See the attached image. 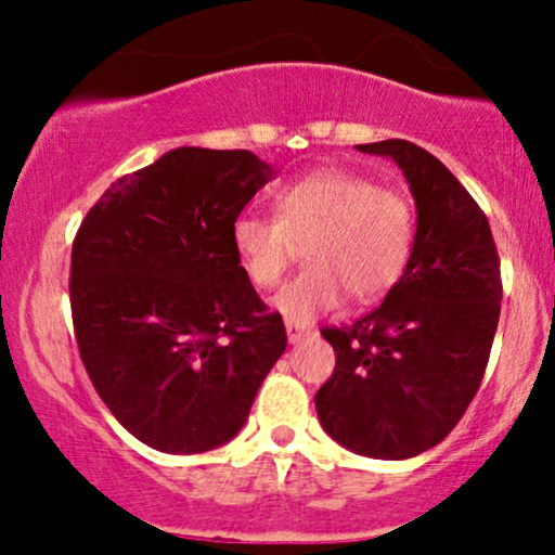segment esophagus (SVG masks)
<instances>
[{
    "label": "esophagus",
    "instance_id": "esophagus-1",
    "mask_svg": "<svg viewBox=\"0 0 555 555\" xmlns=\"http://www.w3.org/2000/svg\"><path fill=\"white\" fill-rule=\"evenodd\" d=\"M305 336H310V328L308 326H302V323L286 321V339H289V344L302 341Z\"/></svg>",
    "mask_w": 555,
    "mask_h": 555
}]
</instances>
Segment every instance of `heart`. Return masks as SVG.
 <instances>
[{
	"label": "heart",
	"mask_w": 555,
	"mask_h": 555,
	"mask_svg": "<svg viewBox=\"0 0 555 555\" xmlns=\"http://www.w3.org/2000/svg\"><path fill=\"white\" fill-rule=\"evenodd\" d=\"M276 216L245 211L232 247L258 289H271L305 245L308 269L286 282L273 308L292 323L339 308L344 297L375 302L406 273L415 247V211L397 190L341 169H318L284 184Z\"/></svg>",
	"instance_id": "1"
}]
</instances>
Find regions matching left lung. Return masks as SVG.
Returning a JSON list of instances; mask_svg holds the SVG:
<instances>
[{"mask_svg": "<svg viewBox=\"0 0 555 555\" xmlns=\"http://www.w3.org/2000/svg\"><path fill=\"white\" fill-rule=\"evenodd\" d=\"M358 149L404 171L417 206L415 247L373 313L321 328L336 367L315 410L344 449L410 460L454 430L480 388L501 315L499 250L482 208L436 156L399 138Z\"/></svg>", "mask_w": 555, "mask_h": 555, "instance_id": "1", "label": "left lung"}]
</instances>
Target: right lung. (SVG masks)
Returning <instances> with one entry per match:
<instances>
[{
    "label": "right lung",
    "instance_id": "right-lung-1",
    "mask_svg": "<svg viewBox=\"0 0 555 555\" xmlns=\"http://www.w3.org/2000/svg\"><path fill=\"white\" fill-rule=\"evenodd\" d=\"M271 177L250 151L175 149L112 182L75 234L82 365L119 425L164 454L232 441L286 349L232 247Z\"/></svg>",
    "mask_w": 555,
    "mask_h": 555
}]
</instances>
